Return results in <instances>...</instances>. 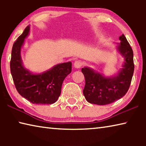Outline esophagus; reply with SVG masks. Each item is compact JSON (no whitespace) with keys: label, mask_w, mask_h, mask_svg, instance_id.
I'll list each match as a JSON object with an SVG mask.
<instances>
[{"label":"esophagus","mask_w":146,"mask_h":146,"mask_svg":"<svg viewBox=\"0 0 146 146\" xmlns=\"http://www.w3.org/2000/svg\"><path fill=\"white\" fill-rule=\"evenodd\" d=\"M83 62L81 60H76L74 63V67L75 68H80L82 66Z\"/></svg>","instance_id":"34e87169"}]
</instances>
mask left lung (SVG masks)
Segmentation results:
<instances>
[{
	"label": "left lung",
	"mask_w": 146,
	"mask_h": 146,
	"mask_svg": "<svg viewBox=\"0 0 146 146\" xmlns=\"http://www.w3.org/2000/svg\"><path fill=\"white\" fill-rule=\"evenodd\" d=\"M119 39L120 43L117 48L124 57V64L117 75L105 77L92 69L82 68L86 81L83 94L88 102L109 104L123 97L129 90L135 68L133 52L124 35L122 34Z\"/></svg>",
	"instance_id": "8db88e82"
}]
</instances>
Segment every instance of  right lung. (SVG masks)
I'll return each instance as SVG.
<instances>
[{"label": "right lung", "mask_w": 146, "mask_h": 146, "mask_svg": "<svg viewBox=\"0 0 146 146\" xmlns=\"http://www.w3.org/2000/svg\"><path fill=\"white\" fill-rule=\"evenodd\" d=\"M29 33V26L15 42L11 51L10 70L17 91L32 104H51L60 95L63 81L71 72V62L57 64L40 74H33L23 65L21 49Z\"/></svg>", "instance_id": "obj_1"}]
</instances>
